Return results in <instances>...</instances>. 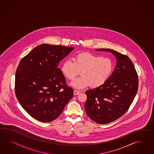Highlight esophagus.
I'll return each mask as SVG.
<instances>
[{"instance_id": "obj_1", "label": "esophagus", "mask_w": 154, "mask_h": 154, "mask_svg": "<svg viewBox=\"0 0 154 154\" xmlns=\"http://www.w3.org/2000/svg\"><path fill=\"white\" fill-rule=\"evenodd\" d=\"M80 94V91H78V90H75L74 91V94L75 95H78Z\"/></svg>"}]
</instances>
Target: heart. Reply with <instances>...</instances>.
<instances>
[{
    "instance_id": "b5f03b06",
    "label": "heart",
    "mask_w": 154,
    "mask_h": 154,
    "mask_svg": "<svg viewBox=\"0 0 154 154\" xmlns=\"http://www.w3.org/2000/svg\"><path fill=\"white\" fill-rule=\"evenodd\" d=\"M73 60H66L61 67V71L70 80H74L81 72L82 76L71 83L75 88H84L89 85L96 88L103 85L113 70L111 59L89 53H80Z\"/></svg>"
}]
</instances>
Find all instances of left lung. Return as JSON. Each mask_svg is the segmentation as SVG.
<instances>
[{
  "label": "left lung",
  "instance_id": "left-lung-1",
  "mask_svg": "<svg viewBox=\"0 0 154 154\" xmlns=\"http://www.w3.org/2000/svg\"><path fill=\"white\" fill-rule=\"evenodd\" d=\"M96 50L111 52L117 60L114 72L105 84L85 92L86 114L93 121L105 125L120 118L128 111L137 93L139 80L128 56L113 49Z\"/></svg>",
  "mask_w": 154,
  "mask_h": 154
}]
</instances>
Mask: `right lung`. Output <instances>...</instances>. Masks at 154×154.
<instances>
[{"instance_id": "add662e5", "label": "right lung", "mask_w": 154, "mask_h": 154, "mask_svg": "<svg viewBox=\"0 0 154 154\" xmlns=\"http://www.w3.org/2000/svg\"><path fill=\"white\" fill-rule=\"evenodd\" d=\"M74 49L42 44L20 60L15 74V95L33 118L45 123L52 121L72 98L73 89L66 85L58 66Z\"/></svg>"}]
</instances>
